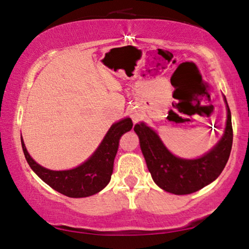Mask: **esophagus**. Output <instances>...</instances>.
<instances>
[{"label":"esophagus","instance_id":"esophagus-1","mask_svg":"<svg viewBox=\"0 0 249 249\" xmlns=\"http://www.w3.org/2000/svg\"><path fill=\"white\" fill-rule=\"evenodd\" d=\"M140 117H141V115L138 114V113H134V114L132 115V119L134 122H137L138 120H140Z\"/></svg>","mask_w":249,"mask_h":249}]
</instances>
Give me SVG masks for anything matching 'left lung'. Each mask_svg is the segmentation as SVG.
Returning <instances> with one entry per match:
<instances>
[{
	"label": "left lung",
	"instance_id": "8db88e82",
	"mask_svg": "<svg viewBox=\"0 0 249 249\" xmlns=\"http://www.w3.org/2000/svg\"><path fill=\"white\" fill-rule=\"evenodd\" d=\"M227 119L224 134L208 153L195 159L178 157L163 144L153 128L141 122L134 126L142 153L155 183L174 195H190L213 182L224 169L233 144L231 111L224 96Z\"/></svg>",
	"mask_w": 249,
	"mask_h": 249
}]
</instances>
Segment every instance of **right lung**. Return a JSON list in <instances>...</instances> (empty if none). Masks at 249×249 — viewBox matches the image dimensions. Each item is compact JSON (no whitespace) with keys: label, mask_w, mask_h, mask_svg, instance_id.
Segmentation results:
<instances>
[{"label":"right lung","mask_w":249,"mask_h":249,"mask_svg":"<svg viewBox=\"0 0 249 249\" xmlns=\"http://www.w3.org/2000/svg\"><path fill=\"white\" fill-rule=\"evenodd\" d=\"M132 127L133 122L129 117L116 122L109 127L91 157L80 166L69 170L56 171L40 166L28 154L23 137H20V142L29 167L44 182L53 190L69 197H86L103 190L108 184L120 138Z\"/></svg>","instance_id":"obj_1"}]
</instances>
